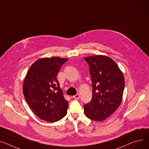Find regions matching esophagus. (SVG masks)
I'll use <instances>...</instances> for the list:
<instances>
[{"label":"esophagus","instance_id":"obj_1","mask_svg":"<svg viewBox=\"0 0 149 149\" xmlns=\"http://www.w3.org/2000/svg\"><path fill=\"white\" fill-rule=\"evenodd\" d=\"M79 97H80V94H77L76 95L73 96V98L75 99H79Z\"/></svg>","mask_w":149,"mask_h":149}]
</instances>
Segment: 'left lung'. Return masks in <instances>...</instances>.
<instances>
[{
	"instance_id": "left-lung-1",
	"label": "left lung",
	"mask_w": 149,
	"mask_h": 149,
	"mask_svg": "<svg viewBox=\"0 0 149 149\" xmlns=\"http://www.w3.org/2000/svg\"><path fill=\"white\" fill-rule=\"evenodd\" d=\"M89 64L93 97L84 105L85 116L102 121L114 112L123 99L125 78L117 63L102 55L84 58Z\"/></svg>"
}]
</instances>
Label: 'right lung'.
Here are the masks:
<instances>
[{"label": "right lung", "mask_w": 149, "mask_h": 149, "mask_svg": "<svg viewBox=\"0 0 149 149\" xmlns=\"http://www.w3.org/2000/svg\"><path fill=\"white\" fill-rule=\"evenodd\" d=\"M67 60L57 56L40 58L31 66L23 81V93L31 109L51 123L63 118L67 112L68 103L56 79Z\"/></svg>", "instance_id": "right-lung-1"}]
</instances>
